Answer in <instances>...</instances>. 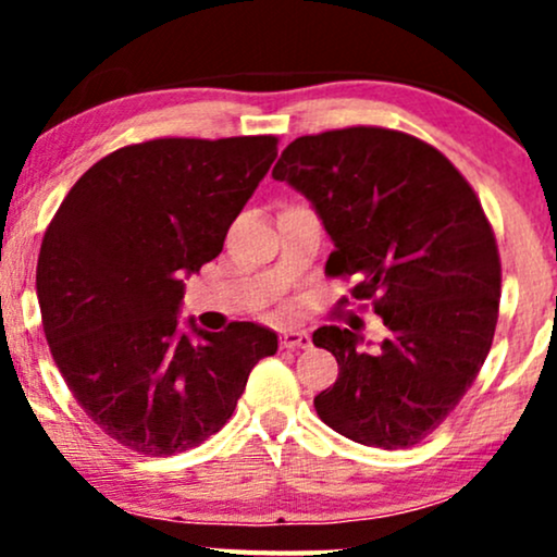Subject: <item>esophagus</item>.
I'll use <instances>...</instances> for the list:
<instances>
[{
  "instance_id": "obj_1",
  "label": "esophagus",
  "mask_w": 557,
  "mask_h": 557,
  "mask_svg": "<svg viewBox=\"0 0 557 557\" xmlns=\"http://www.w3.org/2000/svg\"><path fill=\"white\" fill-rule=\"evenodd\" d=\"M280 345L287 350H296V348H309L311 345V337L306 335L304 330H285L283 335H280Z\"/></svg>"
}]
</instances>
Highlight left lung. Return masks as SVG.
<instances>
[{"label": "left lung", "mask_w": 557, "mask_h": 557, "mask_svg": "<svg viewBox=\"0 0 557 557\" xmlns=\"http://www.w3.org/2000/svg\"><path fill=\"white\" fill-rule=\"evenodd\" d=\"M322 216L335 251L324 272L356 277L387 337L374 354L359 332L319 327L337 359L319 419L361 445L421 443L474 385L500 309V253L469 181L421 138L356 125L300 136L272 170ZM348 300V298H343Z\"/></svg>", "instance_id": "1"}]
</instances>
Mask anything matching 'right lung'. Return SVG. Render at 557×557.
I'll list each match as a JSON object with an SVG mask.
<instances>
[{
  "label": "right lung",
  "mask_w": 557,
  "mask_h": 557,
  "mask_svg": "<svg viewBox=\"0 0 557 557\" xmlns=\"http://www.w3.org/2000/svg\"><path fill=\"white\" fill-rule=\"evenodd\" d=\"M277 157L274 136L154 138L81 175L41 240V324L70 393L120 445L175 456L227 424L277 335L177 330L183 274L220 257Z\"/></svg>",
  "instance_id": "1"
}]
</instances>
